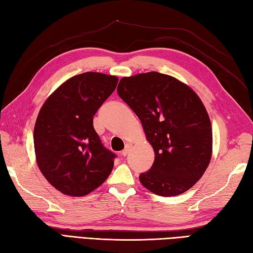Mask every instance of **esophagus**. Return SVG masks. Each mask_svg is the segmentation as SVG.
<instances>
[{"instance_id":"1","label":"esophagus","mask_w":253,"mask_h":253,"mask_svg":"<svg viewBox=\"0 0 253 253\" xmlns=\"http://www.w3.org/2000/svg\"><path fill=\"white\" fill-rule=\"evenodd\" d=\"M130 149H131V143H129V142L126 143V144H125V149L123 150V151H122V153H121V154L123 155V157H126V155H127L128 153H129Z\"/></svg>"}]
</instances>
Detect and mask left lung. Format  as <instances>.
I'll list each match as a JSON object with an SVG mask.
<instances>
[{
    "label": "left lung",
    "mask_w": 253,
    "mask_h": 253,
    "mask_svg": "<svg viewBox=\"0 0 253 253\" xmlns=\"http://www.w3.org/2000/svg\"><path fill=\"white\" fill-rule=\"evenodd\" d=\"M118 95L140 120L154 150L151 169L139 176L144 188L162 197L189 190L212 157V126L206 106L189 85L158 72L123 77Z\"/></svg>",
    "instance_id": "8db88e82"
}]
</instances>
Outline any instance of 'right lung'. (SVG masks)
<instances>
[{"label":"right lung","instance_id":"1","mask_svg":"<svg viewBox=\"0 0 253 253\" xmlns=\"http://www.w3.org/2000/svg\"><path fill=\"white\" fill-rule=\"evenodd\" d=\"M118 78L88 72L63 83L40 109L34 144L38 168L66 196L83 197L110 176L115 154L105 149L93 116L114 92Z\"/></svg>","mask_w":253,"mask_h":253}]
</instances>
